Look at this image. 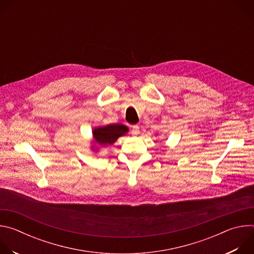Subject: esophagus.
I'll use <instances>...</instances> for the list:
<instances>
[{
  "instance_id": "1",
  "label": "esophagus",
  "mask_w": 254,
  "mask_h": 254,
  "mask_svg": "<svg viewBox=\"0 0 254 254\" xmlns=\"http://www.w3.org/2000/svg\"><path fill=\"white\" fill-rule=\"evenodd\" d=\"M139 133V127L138 126H132L131 127V134L137 135Z\"/></svg>"
}]
</instances>
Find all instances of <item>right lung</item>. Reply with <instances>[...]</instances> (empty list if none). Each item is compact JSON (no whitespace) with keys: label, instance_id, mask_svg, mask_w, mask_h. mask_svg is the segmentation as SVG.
Listing matches in <instances>:
<instances>
[{"label":"right lung","instance_id":"right-lung-1","mask_svg":"<svg viewBox=\"0 0 254 254\" xmlns=\"http://www.w3.org/2000/svg\"><path fill=\"white\" fill-rule=\"evenodd\" d=\"M128 128L125 125L114 124L105 127H95L92 131V134L95 143L105 147L107 144H113L114 142H116V140L120 136L126 134Z\"/></svg>","mask_w":254,"mask_h":254}]
</instances>
